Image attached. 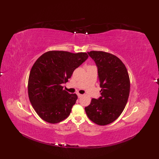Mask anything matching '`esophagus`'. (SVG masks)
Returning <instances> with one entry per match:
<instances>
[{"label": "esophagus", "instance_id": "esophagus-1", "mask_svg": "<svg viewBox=\"0 0 159 159\" xmlns=\"http://www.w3.org/2000/svg\"><path fill=\"white\" fill-rule=\"evenodd\" d=\"M77 96H78V97H79V98H81L83 96L82 94H80V93H77Z\"/></svg>", "mask_w": 159, "mask_h": 159}]
</instances>
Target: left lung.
Returning <instances> with one entry per match:
<instances>
[{"label":"left lung","instance_id":"obj_1","mask_svg":"<svg viewBox=\"0 0 159 159\" xmlns=\"http://www.w3.org/2000/svg\"><path fill=\"white\" fill-rule=\"evenodd\" d=\"M98 68L101 96L92 98L85 108L90 120L100 126L112 123L126 105L130 93V79L126 66L112 54L103 51H90Z\"/></svg>","mask_w":159,"mask_h":159}]
</instances>
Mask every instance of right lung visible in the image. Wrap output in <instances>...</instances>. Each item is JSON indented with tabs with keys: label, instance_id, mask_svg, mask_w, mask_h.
Returning a JSON list of instances; mask_svg holds the SVG:
<instances>
[{
	"label": "right lung",
	"instance_id": "1",
	"mask_svg": "<svg viewBox=\"0 0 159 159\" xmlns=\"http://www.w3.org/2000/svg\"><path fill=\"white\" fill-rule=\"evenodd\" d=\"M87 58L85 52L53 50L43 54L33 64L28 82L29 98L43 120L56 124L70 116L78 96L64 90L62 84Z\"/></svg>",
	"mask_w": 159,
	"mask_h": 159
}]
</instances>
